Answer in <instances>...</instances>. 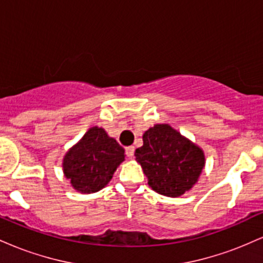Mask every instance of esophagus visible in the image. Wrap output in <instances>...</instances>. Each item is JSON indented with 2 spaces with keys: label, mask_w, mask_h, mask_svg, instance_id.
<instances>
[{
  "label": "esophagus",
  "mask_w": 263,
  "mask_h": 263,
  "mask_svg": "<svg viewBox=\"0 0 263 263\" xmlns=\"http://www.w3.org/2000/svg\"><path fill=\"white\" fill-rule=\"evenodd\" d=\"M126 155H127L128 158H132L135 155V147L134 146H129V147H126Z\"/></svg>",
  "instance_id": "1"
}]
</instances>
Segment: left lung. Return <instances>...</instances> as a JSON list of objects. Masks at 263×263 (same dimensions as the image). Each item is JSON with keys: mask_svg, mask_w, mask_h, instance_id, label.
<instances>
[{"mask_svg": "<svg viewBox=\"0 0 263 263\" xmlns=\"http://www.w3.org/2000/svg\"><path fill=\"white\" fill-rule=\"evenodd\" d=\"M149 186L158 194L177 198L193 188L205 165L203 149L168 123L143 134V146L136 149Z\"/></svg>", "mask_w": 263, "mask_h": 263, "instance_id": "left-lung-1", "label": "left lung"}]
</instances>
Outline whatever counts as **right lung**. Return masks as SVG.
Masks as SVG:
<instances>
[{
  "instance_id": "right-lung-1",
  "label": "right lung",
  "mask_w": 263,
  "mask_h": 263,
  "mask_svg": "<svg viewBox=\"0 0 263 263\" xmlns=\"http://www.w3.org/2000/svg\"><path fill=\"white\" fill-rule=\"evenodd\" d=\"M123 161L125 149L104 128L95 126L66 152L63 172L75 190L89 194L107 185Z\"/></svg>"
}]
</instances>
